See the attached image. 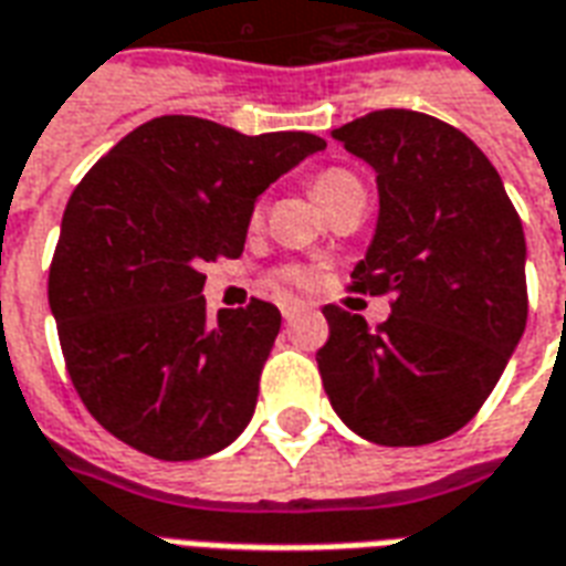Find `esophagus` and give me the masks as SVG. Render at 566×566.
<instances>
[{"instance_id":"obj_1","label":"esophagus","mask_w":566,"mask_h":566,"mask_svg":"<svg viewBox=\"0 0 566 566\" xmlns=\"http://www.w3.org/2000/svg\"><path fill=\"white\" fill-rule=\"evenodd\" d=\"M298 311H301L298 301H283V304H280V313H283V319H292V316H295Z\"/></svg>"}]
</instances>
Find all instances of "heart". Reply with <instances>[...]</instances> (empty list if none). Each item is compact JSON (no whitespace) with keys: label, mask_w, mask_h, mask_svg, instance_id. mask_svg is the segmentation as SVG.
I'll use <instances>...</instances> for the list:
<instances>
[{"label":"heart","mask_w":566,"mask_h":566,"mask_svg":"<svg viewBox=\"0 0 566 566\" xmlns=\"http://www.w3.org/2000/svg\"><path fill=\"white\" fill-rule=\"evenodd\" d=\"M349 184H358V180L349 175V171L332 168V171H323V175L313 180L311 192H313V198L319 201V208L325 210L328 205H332L334 198L340 196V192L349 187ZM280 280H283V283H295V286H307V283H311V271H307V268H298V265L283 268V271H280Z\"/></svg>","instance_id":"obj_1"}]
</instances>
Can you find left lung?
<instances>
[{"instance_id": "1", "label": "left lung", "mask_w": 566, "mask_h": 566, "mask_svg": "<svg viewBox=\"0 0 566 566\" xmlns=\"http://www.w3.org/2000/svg\"><path fill=\"white\" fill-rule=\"evenodd\" d=\"M332 138L377 171V229L353 289L395 301L377 332L325 307V395L370 443L424 447L476 416L522 340V220L489 156L443 119L386 108Z\"/></svg>"}]
</instances>
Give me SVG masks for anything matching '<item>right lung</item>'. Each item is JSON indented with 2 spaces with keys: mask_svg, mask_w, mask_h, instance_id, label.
Masks as SVG:
<instances>
[{
  "mask_svg": "<svg viewBox=\"0 0 566 566\" xmlns=\"http://www.w3.org/2000/svg\"><path fill=\"white\" fill-rule=\"evenodd\" d=\"M319 150L307 132L241 135L171 114L86 171L65 205L48 301L69 377L105 431L163 461L241 437L280 311L253 298L208 316L201 265L238 259L259 196Z\"/></svg>",
  "mask_w": 566,
  "mask_h": 566,
  "instance_id": "add662e5",
  "label": "right lung"
}]
</instances>
